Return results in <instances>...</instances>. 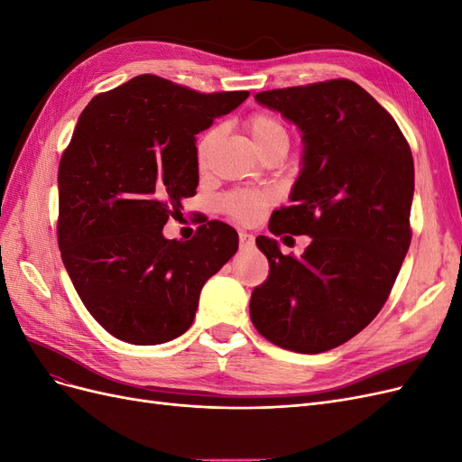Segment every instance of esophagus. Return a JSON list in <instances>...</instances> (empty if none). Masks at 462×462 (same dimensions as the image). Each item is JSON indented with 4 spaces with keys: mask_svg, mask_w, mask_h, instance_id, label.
<instances>
[{
    "mask_svg": "<svg viewBox=\"0 0 462 462\" xmlns=\"http://www.w3.org/2000/svg\"><path fill=\"white\" fill-rule=\"evenodd\" d=\"M239 243H241V248H253L254 246V235L250 233H239Z\"/></svg>",
    "mask_w": 462,
    "mask_h": 462,
    "instance_id": "1",
    "label": "esophagus"
}]
</instances>
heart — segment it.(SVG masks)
<instances>
[{
  "instance_id": "obj_1",
  "label": "heart",
  "mask_w": 462,
  "mask_h": 462,
  "mask_svg": "<svg viewBox=\"0 0 462 462\" xmlns=\"http://www.w3.org/2000/svg\"><path fill=\"white\" fill-rule=\"evenodd\" d=\"M246 129L260 153L279 144L287 146L289 143V134H287V129L283 127V123L270 114L250 116L246 121ZM217 136H219V129L216 127V129H209L199 141L197 160L200 167L206 165L209 152H212ZM272 200H273V194L270 190H236V192H231L229 197L223 200V206H226V209L233 217L241 221H250L258 217L262 209Z\"/></svg>"
}]
</instances>
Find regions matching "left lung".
Wrapping results in <instances>:
<instances>
[{"mask_svg":"<svg viewBox=\"0 0 462 462\" xmlns=\"http://www.w3.org/2000/svg\"><path fill=\"white\" fill-rule=\"evenodd\" d=\"M254 100L302 133V167L273 235H309L300 258L258 236L270 277L250 319L287 351L339 346L382 310L411 246L414 162L395 119L356 82L268 90Z\"/></svg>","mask_w":462,"mask_h":462,"instance_id":"left-lung-1","label":"left lung"}]
</instances>
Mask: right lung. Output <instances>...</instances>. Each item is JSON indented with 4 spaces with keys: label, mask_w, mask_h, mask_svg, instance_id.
Masks as SVG:
<instances>
[{
    "label": "right lung",
    "mask_w": 462,
    "mask_h": 462,
    "mask_svg": "<svg viewBox=\"0 0 462 462\" xmlns=\"http://www.w3.org/2000/svg\"><path fill=\"white\" fill-rule=\"evenodd\" d=\"M246 97L138 75L80 114L60 162L58 241L80 300L114 337L183 335L204 283L239 248L227 223L209 221L187 243L165 239L163 226L197 194V134Z\"/></svg>",
    "instance_id": "obj_1"
}]
</instances>
